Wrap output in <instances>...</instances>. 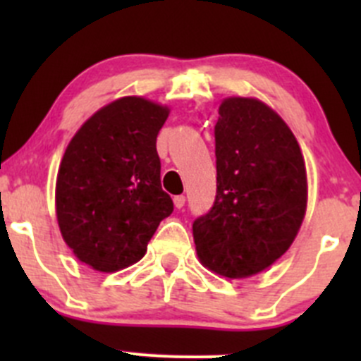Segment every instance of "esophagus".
<instances>
[{
  "instance_id": "1",
  "label": "esophagus",
  "mask_w": 361,
  "mask_h": 361,
  "mask_svg": "<svg viewBox=\"0 0 361 361\" xmlns=\"http://www.w3.org/2000/svg\"><path fill=\"white\" fill-rule=\"evenodd\" d=\"M173 202H174V206L178 207V209H181V207L185 206V195H176V197L173 199Z\"/></svg>"
}]
</instances>
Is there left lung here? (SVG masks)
<instances>
[{
	"label": "left lung",
	"instance_id": "obj_1",
	"mask_svg": "<svg viewBox=\"0 0 361 361\" xmlns=\"http://www.w3.org/2000/svg\"><path fill=\"white\" fill-rule=\"evenodd\" d=\"M218 113L216 199L192 231L204 267L243 279L292 246L307 209V173L292 129L264 101L225 97Z\"/></svg>",
	"mask_w": 361,
	"mask_h": 361
}]
</instances>
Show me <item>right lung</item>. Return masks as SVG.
<instances>
[{
    "mask_svg": "<svg viewBox=\"0 0 361 361\" xmlns=\"http://www.w3.org/2000/svg\"><path fill=\"white\" fill-rule=\"evenodd\" d=\"M167 116L164 104L120 97L87 118L66 147L56 180L57 224L73 255L94 271L140 262L173 213L155 147Z\"/></svg>",
    "mask_w": 361,
    "mask_h": 361,
    "instance_id": "1",
    "label": "right lung"
}]
</instances>
